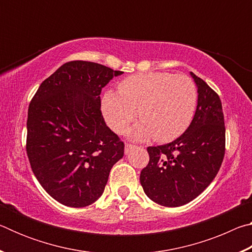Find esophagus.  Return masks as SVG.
<instances>
[{
	"mask_svg": "<svg viewBox=\"0 0 252 252\" xmlns=\"http://www.w3.org/2000/svg\"><path fill=\"white\" fill-rule=\"evenodd\" d=\"M134 148H135V146H133V144L126 143V147H125V153H126V155H127V153H129L132 150V149H134Z\"/></svg>",
	"mask_w": 252,
	"mask_h": 252,
	"instance_id": "1",
	"label": "esophagus"
}]
</instances>
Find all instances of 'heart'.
I'll list each match as a JSON object with an SVG mask.
<instances>
[{"label":"heart","instance_id":"obj_1","mask_svg":"<svg viewBox=\"0 0 252 252\" xmlns=\"http://www.w3.org/2000/svg\"><path fill=\"white\" fill-rule=\"evenodd\" d=\"M118 91L102 96V114L111 129L122 132L139 111L142 122L127 131L134 140L152 135L158 141L177 138L190 125L198 100L189 76L167 72L131 75L119 84Z\"/></svg>","mask_w":252,"mask_h":252}]
</instances>
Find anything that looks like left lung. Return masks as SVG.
Listing matches in <instances>:
<instances>
[{
  "label": "left lung",
  "mask_w": 252,
  "mask_h": 252,
  "mask_svg": "<svg viewBox=\"0 0 252 252\" xmlns=\"http://www.w3.org/2000/svg\"><path fill=\"white\" fill-rule=\"evenodd\" d=\"M198 105L185 133L163 146L148 147L149 163L140 174L144 192L164 207L192 201L218 173L225 150V127L219 95L190 72Z\"/></svg>",
  "instance_id": "1"
}]
</instances>
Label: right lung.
<instances>
[{
	"instance_id": "add662e5",
	"label": "right lung",
	"mask_w": 252,
	"mask_h": 252,
	"mask_svg": "<svg viewBox=\"0 0 252 252\" xmlns=\"http://www.w3.org/2000/svg\"><path fill=\"white\" fill-rule=\"evenodd\" d=\"M122 73L94 62H66L41 83L29 105L32 171L64 206L95 202L125 155V143L105 125L100 99L102 88Z\"/></svg>"
}]
</instances>
